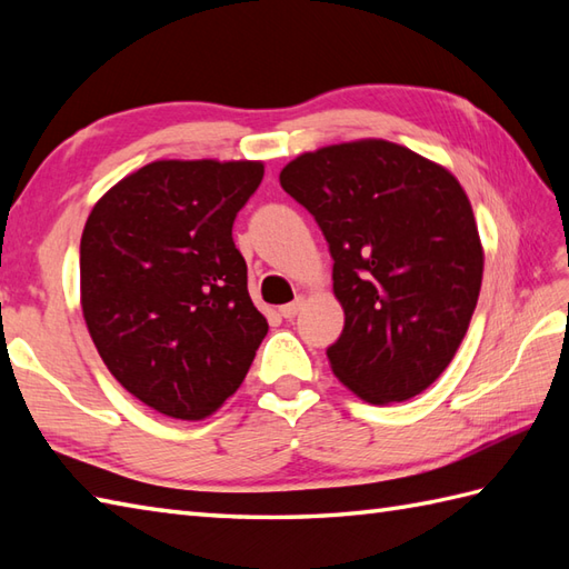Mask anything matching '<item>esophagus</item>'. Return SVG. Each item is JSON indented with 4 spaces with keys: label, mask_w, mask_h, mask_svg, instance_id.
<instances>
[{
    "label": "esophagus",
    "mask_w": 569,
    "mask_h": 569,
    "mask_svg": "<svg viewBox=\"0 0 569 569\" xmlns=\"http://www.w3.org/2000/svg\"><path fill=\"white\" fill-rule=\"evenodd\" d=\"M303 306H306V298L303 296H298L293 303H288V306H283L281 308V316L286 318V320H293L300 310H303Z\"/></svg>",
    "instance_id": "1"
}]
</instances>
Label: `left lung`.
I'll return each instance as SVG.
<instances>
[{"label":"left lung","mask_w":569,"mask_h":569,"mask_svg":"<svg viewBox=\"0 0 569 569\" xmlns=\"http://www.w3.org/2000/svg\"><path fill=\"white\" fill-rule=\"evenodd\" d=\"M278 180L316 217L335 259L345 310L328 349L335 377L377 406L426 391L462 345L485 273L465 188L383 139L300 153Z\"/></svg>","instance_id":"8db88e82"}]
</instances>
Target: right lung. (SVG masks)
Instances as JSON below:
<instances>
[{
    "label": "right lung",
    "instance_id": "1",
    "mask_svg": "<svg viewBox=\"0 0 569 569\" xmlns=\"http://www.w3.org/2000/svg\"><path fill=\"white\" fill-rule=\"evenodd\" d=\"M261 178V161H153L84 222V325L112 377L168 418L212 416L269 332L232 239Z\"/></svg>",
    "mask_w": 569,
    "mask_h": 569
}]
</instances>
